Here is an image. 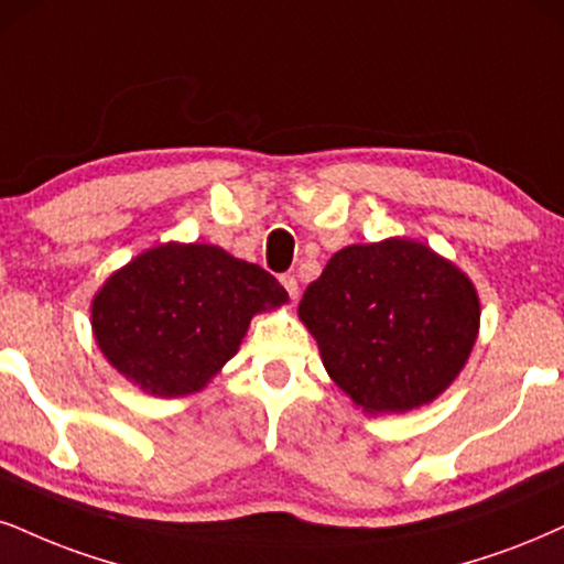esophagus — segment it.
I'll use <instances>...</instances> for the list:
<instances>
[{"mask_svg":"<svg viewBox=\"0 0 564 564\" xmlns=\"http://www.w3.org/2000/svg\"><path fill=\"white\" fill-rule=\"evenodd\" d=\"M280 282H282V288L288 290V295L295 301V297H297V280H295V274H282Z\"/></svg>","mask_w":564,"mask_h":564,"instance_id":"34e87169","label":"esophagus"}]
</instances>
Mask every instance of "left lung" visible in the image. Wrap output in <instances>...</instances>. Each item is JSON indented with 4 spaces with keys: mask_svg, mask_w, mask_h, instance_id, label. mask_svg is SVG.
<instances>
[{
    "mask_svg": "<svg viewBox=\"0 0 564 564\" xmlns=\"http://www.w3.org/2000/svg\"><path fill=\"white\" fill-rule=\"evenodd\" d=\"M297 314L356 405L405 413L460 373L481 311L460 269L421 242L392 238L332 256Z\"/></svg>",
    "mask_w": 564,
    "mask_h": 564,
    "instance_id": "left-lung-1",
    "label": "left lung"
}]
</instances>
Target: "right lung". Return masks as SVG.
<instances>
[{
  "instance_id": "obj_1",
  "label": "right lung",
  "mask_w": 564,
  "mask_h": 564,
  "mask_svg": "<svg viewBox=\"0 0 564 564\" xmlns=\"http://www.w3.org/2000/svg\"><path fill=\"white\" fill-rule=\"evenodd\" d=\"M288 293L267 269L217 246H159L94 301V332L117 371L156 398L198 392L246 337L250 316Z\"/></svg>"
}]
</instances>
